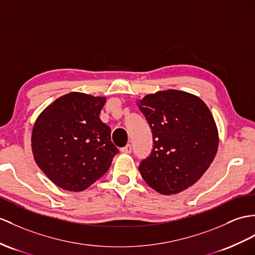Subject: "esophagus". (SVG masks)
Segmentation results:
<instances>
[{
  "label": "esophagus",
  "mask_w": 255,
  "mask_h": 255,
  "mask_svg": "<svg viewBox=\"0 0 255 255\" xmlns=\"http://www.w3.org/2000/svg\"><path fill=\"white\" fill-rule=\"evenodd\" d=\"M121 151L124 153H131L132 152V146L131 145H127L126 147L121 148Z\"/></svg>",
  "instance_id": "obj_1"
}]
</instances>
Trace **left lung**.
I'll return each mask as SVG.
<instances>
[{"label":"left lung","mask_w":255,"mask_h":255,"mask_svg":"<svg viewBox=\"0 0 255 255\" xmlns=\"http://www.w3.org/2000/svg\"><path fill=\"white\" fill-rule=\"evenodd\" d=\"M138 108L151 128V153L138 170L152 189L174 195L187 189L212 163L219 146L213 116L199 97L167 90L146 95Z\"/></svg>","instance_id":"8db88e82"}]
</instances>
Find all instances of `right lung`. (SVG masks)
I'll return each instance as SVG.
<instances>
[{
  "label": "right lung",
  "instance_id": "right-lung-1",
  "mask_svg": "<svg viewBox=\"0 0 255 255\" xmlns=\"http://www.w3.org/2000/svg\"><path fill=\"white\" fill-rule=\"evenodd\" d=\"M106 98L72 92L36 119L31 146L36 164L58 187L82 191L106 173L119 152L99 119Z\"/></svg>",
  "mask_w": 255,
  "mask_h": 255
}]
</instances>
